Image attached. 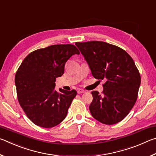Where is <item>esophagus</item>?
I'll return each mask as SVG.
<instances>
[{
  "label": "esophagus",
  "instance_id": "1",
  "mask_svg": "<svg viewBox=\"0 0 156 156\" xmlns=\"http://www.w3.org/2000/svg\"><path fill=\"white\" fill-rule=\"evenodd\" d=\"M77 92H78V94H83V93H84L85 91L83 90V89H78L77 90Z\"/></svg>",
  "mask_w": 156,
  "mask_h": 156
}]
</instances>
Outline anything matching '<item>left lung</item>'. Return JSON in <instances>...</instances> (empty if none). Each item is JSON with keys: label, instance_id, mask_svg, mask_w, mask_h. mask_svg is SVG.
<instances>
[{"label": "left lung", "instance_id": "1", "mask_svg": "<svg viewBox=\"0 0 156 156\" xmlns=\"http://www.w3.org/2000/svg\"><path fill=\"white\" fill-rule=\"evenodd\" d=\"M95 78L105 80L103 92H91L92 116L105 125L122 120L135 105L140 75L125 50L105 42L76 43Z\"/></svg>", "mask_w": 156, "mask_h": 156}]
</instances>
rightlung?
<instances>
[{"label": "right lung", "mask_w": 156, "mask_h": 156, "mask_svg": "<svg viewBox=\"0 0 156 156\" xmlns=\"http://www.w3.org/2000/svg\"><path fill=\"white\" fill-rule=\"evenodd\" d=\"M80 52L73 44H54L30 53L15 76L18 102L35 125L51 128L65 119L76 90L55 89L56 79L64 73L69 58Z\"/></svg>", "instance_id": "obj_1"}]
</instances>
